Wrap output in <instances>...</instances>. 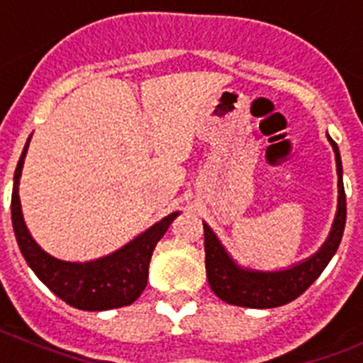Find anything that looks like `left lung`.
Listing matches in <instances>:
<instances>
[{
  "instance_id": "obj_1",
  "label": "left lung",
  "mask_w": 363,
  "mask_h": 363,
  "mask_svg": "<svg viewBox=\"0 0 363 363\" xmlns=\"http://www.w3.org/2000/svg\"><path fill=\"white\" fill-rule=\"evenodd\" d=\"M336 156V171H338V214L331 236L327 238L323 247L313 258L293 269L280 272H258L243 271L236 267L233 259L223 251L221 243L214 236L213 230L203 225L205 230V269L211 289L218 298L230 303V306L249 307V309H271L293 301L294 298L306 293L316 278L322 274L327 264L331 262L333 255L338 249L345 229V203L344 182H342V160L340 150L333 138H329Z\"/></svg>"
}]
</instances>
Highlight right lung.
Masks as SVG:
<instances>
[{
  "label": "right lung",
  "instance_id": "right-lung-1",
  "mask_svg": "<svg viewBox=\"0 0 363 363\" xmlns=\"http://www.w3.org/2000/svg\"><path fill=\"white\" fill-rule=\"evenodd\" d=\"M27 147L28 142L16 167L11 201L12 227H14L19 251L27 259V264L56 296L76 309L107 311L130 306L145 289L154 247L162 240L178 213L169 214L156 225L147 229L142 236L133 240L129 245H125L123 249L105 258L86 262V264H70V262L52 258L41 251L40 245L32 240L23 221L21 205H19L18 185Z\"/></svg>",
  "mask_w": 363,
  "mask_h": 363
}]
</instances>
